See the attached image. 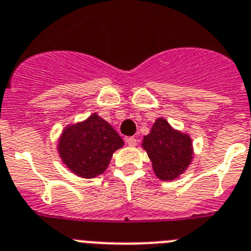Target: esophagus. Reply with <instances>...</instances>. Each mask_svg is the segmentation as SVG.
<instances>
[{
    "label": "esophagus",
    "instance_id": "obj_1",
    "mask_svg": "<svg viewBox=\"0 0 251 251\" xmlns=\"http://www.w3.org/2000/svg\"><path fill=\"white\" fill-rule=\"evenodd\" d=\"M126 142H127L128 146H131V148H135L137 144V140L135 139V137H127V139H126Z\"/></svg>",
    "mask_w": 251,
    "mask_h": 251
}]
</instances>
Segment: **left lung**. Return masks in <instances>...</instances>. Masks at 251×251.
<instances>
[{"instance_id": "8db88e82", "label": "left lung", "mask_w": 251, "mask_h": 251, "mask_svg": "<svg viewBox=\"0 0 251 251\" xmlns=\"http://www.w3.org/2000/svg\"><path fill=\"white\" fill-rule=\"evenodd\" d=\"M141 146L148 152L153 173L162 181L177 179L194 159L190 135L174 128L164 117L156 119Z\"/></svg>"}]
</instances>
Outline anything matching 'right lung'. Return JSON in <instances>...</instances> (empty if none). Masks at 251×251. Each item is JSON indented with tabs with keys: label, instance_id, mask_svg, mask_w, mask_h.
I'll list each match as a JSON object with an SVG mask.
<instances>
[{
	"label": "right lung",
	"instance_id": "add662e5",
	"mask_svg": "<svg viewBox=\"0 0 251 251\" xmlns=\"http://www.w3.org/2000/svg\"><path fill=\"white\" fill-rule=\"evenodd\" d=\"M124 146L114 127L96 112L66 125L57 141V152L72 174L94 179L106 171L112 155Z\"/></svg>",
	"mask_w": 251,
	"mask_h": 251
}]
</instances>
